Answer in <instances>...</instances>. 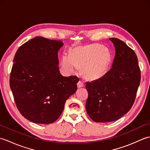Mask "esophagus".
Segmentation results:
<instances>
[{
    "label": "esophagus",
    "instance_id": "obj_1",
    "mask_svg": "<svg viewBox=\"0 0 150 150\" xmlns=\"http://www.w3.org/2000/svg\"><path fill=\"white\" fill-rule=\"evenodd\" d=\"M84 86V83L81 81H79L77 83V87L78 88H82Z\"/></svg>",
    "mask_w": 150,
    "mask_h": 150
}]
</instances>
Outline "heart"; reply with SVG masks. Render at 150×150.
<instances>
[{
    "instance_id": "heart-1",
    "label": "heart",
    "mask_w": 150,
    "mask_h": 150,
    "mask_svg": "<svg viewBox=\"0 0 150 150\" xmlns=\"http://www.w3.org/2000/svg\"><path fill=\"white\" fill-rule=\"evenodd\" d=\"M111 62L109 50L100 44H91L75 47L70 51L69 55H63L60 66L67 75L74 73L79 67L86 78L97 79L106 74Z\"/></svg>"
}]
</instances>
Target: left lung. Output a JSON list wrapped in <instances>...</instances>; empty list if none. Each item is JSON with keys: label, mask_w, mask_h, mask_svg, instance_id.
<instances>
[{"label": "left lung", "mask_w": 150, "mask_h": 150, "mask_svg": "<svg viewBox=\"0 0 150 150\" xmlns=\"http://www.w3.org/2000/svg\"><path fill=\"white\" fill-rule=\"evenodd\" d=\"M112 68L103 77L86 82L88 115L96 122L117 120L131 109L141 82V70L134 51L117 38Z\"/></svg>", "instance_id": "8db88e82"}]
</instances>
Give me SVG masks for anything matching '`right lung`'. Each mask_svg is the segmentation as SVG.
<instances>
[{"instance_id": "right-lung-1", "label": "right lung", "mask_w": 150, "mask_h": 150, "mask_svg": "<svg viewBox=\"0 0 150 150\" xmlns=\"http://www.w3.org/2000/svg\"><path fill=\"white\" fill-rule=\"evenodd\" d=\"M62 46V41L36 37L15 55L9 86L19 112L33 122H55L77 89V77L60 73L58 52Z\"/></svg>"}]
</instances>
